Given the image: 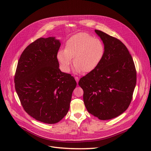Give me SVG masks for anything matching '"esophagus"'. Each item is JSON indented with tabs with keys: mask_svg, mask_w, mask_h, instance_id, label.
Instances as JSON below:
<instances>
[{
	"mask_svg": "<svg viewBox=\"0 0 151 151\" xmlns=\"http://www.w3.org/2000/svg\"><path fill=\"white\" fill-rule=\"evenodd\" d=\"M75 80H76V83H78V81H79V80H80V79H79V78H78V77H77V76L75 77Z\"/></svg>",
	"mask_w": 151,
	"mask_h": 151,
	"instance_id": "obj_1",
	"label": "esophagus"
}]
</instances>
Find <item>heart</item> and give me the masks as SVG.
Segmentation results:
<instances>
[{
	"label": "heart",
	"instance_id": "1",
	"mask_svg": "<svg viewBox=\"0 0 151 151\" xmlns=\"http://www.w3.org/2000/svg\"><path fill=\"white\" fill-rule=\"evenodd\" d=\"M104 53L105 46L100 40L86 33H79L68 40L65 50L58 51L57 59L63 72H69L74 58L75 72L88 73L98 66Z\"/></svg>",
	"mask_w": 151,
	"mask_h": 151
}]
</instances>
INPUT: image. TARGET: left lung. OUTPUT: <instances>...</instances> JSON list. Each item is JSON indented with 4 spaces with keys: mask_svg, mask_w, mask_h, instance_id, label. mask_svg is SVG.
<instances>
[{
    "mask_svg": "<svg viewBox=\"0 0 151 151\" xmlns=\"http://www.w3.org/2000/svg\"><path fill=\"white\" fill-rule=\"evenodd\" d=\"M105 46L98 66L79 81L88 112L100 120L115 118L128 108L137 83L132 57L125 45L104 32L95 30Z\"/></svg>",
    "mask_w": 151,
    "mask_h": 151,
    "instance_id": "obj_1",
    "label": "left lung"
}]
</instances>
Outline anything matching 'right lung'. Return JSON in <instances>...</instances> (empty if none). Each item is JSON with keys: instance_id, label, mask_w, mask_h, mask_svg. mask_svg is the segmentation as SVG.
<instances>
[{"instance_id": "add662e5", "label": "right lung", "mask_w": 151, "mask_h": 151, "mask_svg": "<svg viewBox=\"0 0 151 151\" xmlns=\"http://www.w3.org/2000/svg\"><path fill=\"white\" fill-rule=\"evenodd\" d=\"M60 46L54 37L37 39L21 54L14 75L15 89L24 109L35 119L49 124L67 114L76 86L75 78L59 68Z\"/></svg>"}]
</instances>
